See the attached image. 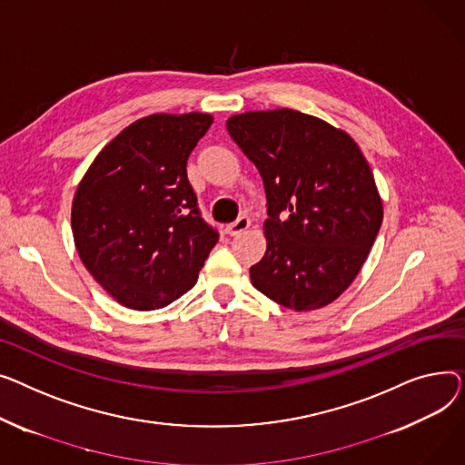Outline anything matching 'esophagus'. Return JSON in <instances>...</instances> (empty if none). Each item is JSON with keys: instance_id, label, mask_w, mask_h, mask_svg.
Instances as JSON below:
<instances>
[{"instance_id": "obj_1", "label": "esophagus", "mask_w": 465, "mask_h": 465, "mask_svg": "<svg viewBox=\"0 0 465 465\" xmlns=\"http://www.w3.org/2000/svg\"><path fill=\"white\" fill-rule=\"evenodd\" d=\"M252 227V220L248 215H240L238 220L234 222V223H231V225H227V234H231V236H238V234H242V232H245Z\"/></svg>"}]
</instances>
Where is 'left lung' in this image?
Masks as SVG:
<instances>
[{
  "mask_svg": "<svg viewBox=\"0 0 465 465\" xmlns=\"http://www.w3.org/2000/svg\"><path fill=\"white\" fill-rule=\"evenodd\" d=\"M266 193V252L252 283L274 302L312 312L359 276L383 223V201L352 136L292 108L227 120Z\"/></svg>",
  "mask_w": 465,
  "mask_h": 465,
  "instance_id": "left-lung-1",
  "label": "left lung"
}]
</instances>
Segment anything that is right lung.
<instances>
[{"instance_id":"right-lung-1","label":"right lung","mask_w":465,"mask_h":465,"mask_svg":"<svg viewBox=\"0 0 465 465\" xmlns=\"http://www.w3.org/2000/svg\"><path fill=\"white\" fill-rule=\"evenodd\" d=\"M212 122L206 113L133 122L97 153L74 191L78 257L129 310L165 308L187 292L220 238L201 217L185 171Z\"/></svg>"}]
</instances>
